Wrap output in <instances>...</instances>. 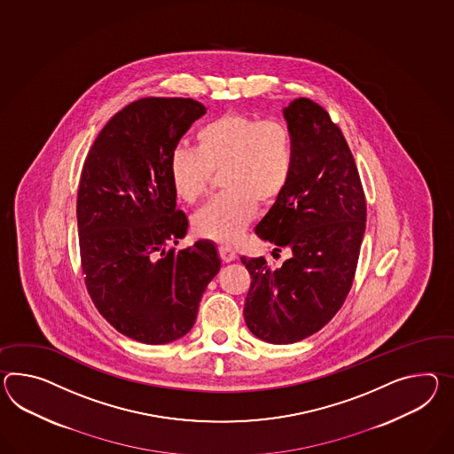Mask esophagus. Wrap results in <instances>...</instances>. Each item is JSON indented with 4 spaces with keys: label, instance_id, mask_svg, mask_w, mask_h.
<instances>
[{
    "label": "esophagus",
    "instance_id": "esophagus-1",
    "mask_svg": "<svg viewBox=\"0 0 454 454\" xmlns=\"http://www.w3.org/2000/svg\"><path fill=\"white\" fill-rule=\"evenodd\" d=\"M218 253H220L223 262H232V261L236 259V253L232 251L231 247H228V246H222V247L218 249Z\"/></svg>",
    "mask_w": 454,
    "mask_h": 454
}]
</instances>
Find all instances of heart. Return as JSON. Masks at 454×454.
<instances>
[{"mask_svg":"<svg viewBox=\"0 0 454 454\" xmlns=\"http://www.w3.org/2000/svg\"><path fill=\"white\" fill-rule=\"evenodd\" d=\"M297 166V136L288 122L224 113L203 124L197 149L177 147L170 155V182L188 205L210 192L222 174L226 193L193 220L200 236L216 243L236 241L254 218L257 203L270 207L284 195Z\"/></svg>","mask_w":454,"mask_h":454,"instance_id":"heart-1","label":"heart"}]
</instances>
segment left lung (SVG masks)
<instances>
[{"instance_id":"1","label":"left lung","mask_w":454,"mask_h":454,"mask_svg":"<svg viewBox=\"0 0 454 454\" xmlns=\"http://www.w3.org/2000/svg\"><path fill=\"white\" fill-rule=\"evenodd\" d=\"M297 136V166L255 234L288 259L241 257L251 274L244 320L267 343L301 341L343 307L365 230V197L349 145L330 113L309 98L284 110Z\"/></svg>"}]
</instances>
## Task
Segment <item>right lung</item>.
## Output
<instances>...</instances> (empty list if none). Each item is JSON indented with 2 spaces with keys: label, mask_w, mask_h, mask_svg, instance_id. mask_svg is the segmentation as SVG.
<instances>
[{
  "label": "right lung",
  "mask_w": 454,
  "mask_h": 454,
  "mask_svg": "<svg viewBox=\"0 0 454 454\" xmlns=\"http://www.w3.org/2000/svg\"><path fill=\"white\" fill-rule=\"evenodd\" d=\"M205 111L192 98L133 101L105 124L82 168L78 244L90 299L114 330L141 343L187 334L222 264L210 241L172 247L188 220L176 208L170 155Z\"/></svg>",
  "instance_id": "obj_1"
}]
</instances>
